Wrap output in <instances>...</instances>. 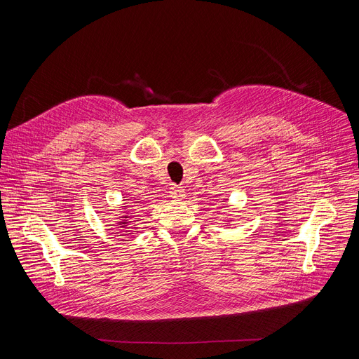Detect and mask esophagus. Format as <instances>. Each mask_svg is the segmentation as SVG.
Here are the masks:
<instances>
[{
  "mask_svg": "<svg viewBox=\"0 0 359 359\" xmlns=\"http://www.w3.org/2000/svg\"><path fill=\"white\" fill-rule=\"evenodd\" d=\"M170 193H172V196L173 197H183L184 196V190L182 189V187H179L177 184H172V187H170Z\"/></svg>",
  "mask_w": 359,
  "mask_h": 359,
  "instance_id": "1",
  "label": "esophagus"
}]
</instances>
